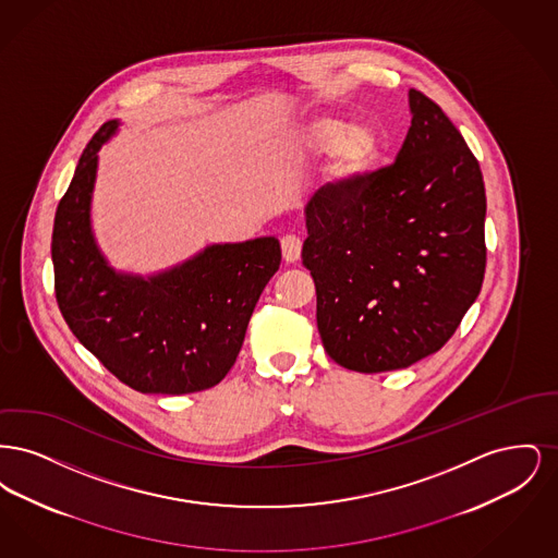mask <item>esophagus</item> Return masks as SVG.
I'll return each instance as SVG.
<instances>
[{
  "label": "esophagus",
  "instance_id": "1",
  "mask_svg": "<svg viewBox=\"0 0 558 558\" xmlns=\"http://www.w3.org/2000/svg\"><path fill=\"white\" fill-rule=\"evenodd\" d=\"M280 244H282V257H284L287 264L299 262V257H301V246H303V242H301L299 236L287 234V236H282Z\"/></svg>",
  "mask_w": 558,
  "mask_h": 558
}]
</instances>
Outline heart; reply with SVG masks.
Instances as JSON below:
<instances>
[{"mask_svg": "<svg viewBox=\"0 0 558 558\" xmlns=\"http://www.w3.org/2000/svg\"><path fill=\"white\" fill-rule=\"evenodd\" d=\"M303 146L326 160L319 171V187L337 194L366 173L383 150V137L368 121H351L337 114H318L303 130Z\"/></svg>", "mask_w": 558, "mask_h": 558, "instance_id": "1", "label": "heart"}]
</instances>
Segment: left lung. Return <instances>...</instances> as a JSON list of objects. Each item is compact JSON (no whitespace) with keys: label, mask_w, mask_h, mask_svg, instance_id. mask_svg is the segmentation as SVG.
<instances>
[{"label":"left lung","mask_w":558,"mask_h":558,"mask_svg":"<svg viewBox=\"0 0 558 558\" xmlns=\"http://www.w3.org/2000/svg\"><path fill=\"white\" fill-rule=\"evenodd\" d=\"M412 123L391 167L305 209L303 266L319 337L343 368H408L439 351L485 274V186L446 112L410 89Z\"/></svg>","instance_id":"left-lung-1"}]
</instances>
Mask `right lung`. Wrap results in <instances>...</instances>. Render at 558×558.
Here are the masks:
<instances>
[{
    "label": "right lung",
    "instance_id": "add662e5",
    "mask_svg": "<svg viewBox=\"0 0 558 558\" xmlns=\"http://www.w3.org/2000/svg\"><path fill=\"white\" fill-rule=\"evenodd\" d=\"M105 123L81 155L53 219L56 301L81 345L140 393L215 387L236 362L253 310L280 267L276 236L209 244L150 276L108 264L92 228L98 153L119 132Z\"/></svg>",
    "mask_w": 558,
    "mask_h": 558
}]
</instances>
